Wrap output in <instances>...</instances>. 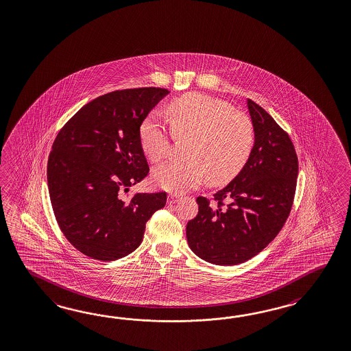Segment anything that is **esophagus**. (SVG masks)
<instances>
[{
  "mask_svg": "<svg viewBox=\"0 0 351 351\" xmlns=\"http://www.w3.org/2000/svg\"><path fill=\"white\" fill-rule=\"evenodd\" d=\"M180 197L178 195H174V193H171L169 196H168V204H176L178 199H180Z\"/></svg>",
  "mask_w": 351,
  "mask_h": 351,
  "instance_id": "1",
  "label": "esophagus"
}]
</instances>
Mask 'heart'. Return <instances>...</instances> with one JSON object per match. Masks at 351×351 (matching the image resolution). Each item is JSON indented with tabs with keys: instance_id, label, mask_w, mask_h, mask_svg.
<instances>
[{
	"instance_id": "heart-1",
	"label": "heart",
	"mask_w": 351,
	"mask_h": 351,
	"mask_svg": "<svg viewBox=\"0 0 351 351\" xmlns=\"http://www.w3.org/2000/svg\"><path fill=\"white\" fill-rule=\"evenodd\" d=\"M171 134L188 138L186 160H173L153 173L155 184L171 192L197 187L206 178L225 184L247 163L255 141L253 120L226 102L202 93H188L171 101L167 108ZM143 152L153 163L168 154L171 135L159 116H147L140 123Z\"/></svg>"
}]
</instances>
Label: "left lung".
<instances>
[{"instance_id":"left-lung-1","label":"left lung","mask_w":351,"mask_h":351,"mask_svg":"<svg viewBox=\"0 0 351 351\" xmlns=\"http://www.w3.org/2000/svg\"><path fill=\"white\" fill-rule=\"evenodd\" d=\"M247 107L255 129L247 163L212 202L197 197L198 213L187 223L191 250L216 265H237L261 253L285 226L293 204V143L263 107L252 99Z\"/></svg>"}]
</instances>
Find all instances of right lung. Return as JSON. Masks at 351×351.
I'll return each instance as SVG.
<instances>
[{
    "instance_id": "obj_1",
    "label": "right lung",
    "mask_w": 351,
    "mask_h": 351,
    "mask_svg": "<svg viewBox=\"0 0 351 351\" xmlns=\"http://www.w3.org/2000/svg\"><path fill=\"white\" fill-rule=\"evenodd\" d=\"M165 88L114 90L95 98L59 130L48 159L50 202L66 240L97 261H116L143 241L145 223L165 192H123L149 173L140 123L168 95Z\"/></svg>"
}]
</instances>
